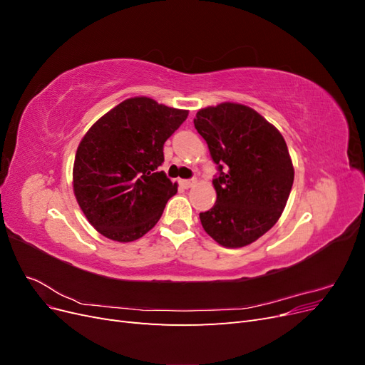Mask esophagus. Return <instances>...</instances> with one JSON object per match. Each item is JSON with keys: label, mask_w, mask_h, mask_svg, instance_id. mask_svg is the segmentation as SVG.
<instances>
[{"label": "esophagus", "mask_w": 365, "mask_h": 365, "mask_svg": "<svg viewBox=\"0 0 365 365\" xmlns=\"http://www.w3.org/2000/svg\"><path fill=\"white\" fill-rule=\"evenodd\" d=\"M195 184H196V180H180V185L182 189H190V187H193Z\"/></svg>", "instance_id": "1"}]
</instances>
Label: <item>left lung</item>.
Wrapping results in <instances>:
<instances>
[{
  "label": "left lung",
  "mask_w": 365,
  "mask_h": 365,
  "mask_svg": "<svg viewBox=\"0 0 365 365\" xmlns=\"http://www.w3.org/2000/svg\"><path fill=\"white\" fill-rule=\"evenodd\" d=\"M196 130L219 165L216 204L200 219L220 247L242 248L280 219L294 182V165L280 130L252 108L224 102L196 113Z\"/></svg>",
  "instance_id": "8db88e82"
}]
</instances>
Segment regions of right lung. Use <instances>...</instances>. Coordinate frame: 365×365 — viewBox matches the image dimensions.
<instances>
[{
  "instance_id": "add662e5",
  "label": "right lung",
  "mask_w": 365,
  "mask_h": 365,
  "mask_svg": "<svg viewBox=\"0 0 365 365\" xmlns=\"http://www.w3.org/2000/svg\"><path fill=\"white\" fill-rule=\"evenodd\" d=\"M189 115L150 97L126 98L88 129L73 165V192L102 236L134 242L155 227L178 192L164 172L163 146Z\"/></svg>"
}]
</instances>
